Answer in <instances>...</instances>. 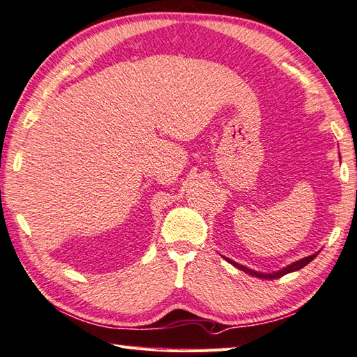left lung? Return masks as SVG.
<instances>
[{
    "instance_id": "1",
    "label": "left lung",
    "mask_w": 357,
    "mask_h": 357,
    "mask_svg": "<svg viewBox=\"0 0 357 357\" xmlns=\"http://www.w3.org/2000/svg\"><path fill=\"white\" fill-rule=\"evenodd\" d=\"M316 256H317V252H316V254H311V256H308V257H303V259L297 260V261H293V264H289L288 266L282 268V270L275 271V273H260V271H254V270H251V268L245 266V265H240V264H237V261L231 260V259H227V257H225V260H228L231 265H234L236 268H238V270L245 271L246 274L254 275V278H259V279H279V278H282V275H285V274H288V273L299 271L301 268H303L305 265H308L310 261H311L312 259H314Z\"/></svg>"
}]
</instances>
